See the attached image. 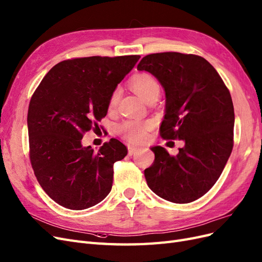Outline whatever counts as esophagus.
<instances>
[{"instance_id": "esophagus-1", "label": "esophagus", "mask_w": 262, "mask_h": 262, "mask_svg": "<svg viewBox=\"0 0 262 262\" xmlns=\"http://www.w3.org/2000/svg\"><path fill=\"white\" fill-rule=\"evenodd\" d=\"M138 150V148L137 147H133V146H129L128 147V154L130 155V156H132L134 153H136Z\"/></svg>"}]
</instances>
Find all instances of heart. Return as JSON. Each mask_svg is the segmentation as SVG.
I'll return each instance as SVG.
<instances>
[{
    "label": "heart",
    "instance_id": "1",
    "mask_svg": "<svg viewBox=\"0 0 262 262\" xmlns=\"http://www.w3.org/2000/svg\"><path fill=\"white\" fill-rule=\"evenodd\" d=\"M131 85L133 90L137 92L139 96L145 102L153 98H158L161 93V86L155 78L147 73L137 74L132 78ZM120 97V89L116 87L112 92L108 100L109 108H114L118 99ZM149 129L148 124H142L136 121H124L120 125V132L122 133L123 138L133 144L143 143L147 139V131Z\"/></svg>",
    "mask_w": 262,
    "mask_h": 262
}]
</instances>
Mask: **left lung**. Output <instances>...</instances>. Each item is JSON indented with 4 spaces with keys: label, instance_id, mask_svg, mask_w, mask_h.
I'll return each mask as SVG.
<instances>
[{
    "label": "left lung",
    "instance_id": "1",
    "mask_svg": "<svg viewBox=\"0 0 262 262\" xmlns=\"http://www.w3.org/2000/svg\"><path fill=\"white\" fill-rule=\"evenodd\" d=\"M138 70L154 75L165 91L161 136L185 142L176 156L162 146L150 148L155 160L144 170L147 186L167 201L192 202L214 186L232 153L235 115L231 94L216 70L199 55L148 54Z\"/></svg>",
    "mask_w": 262,
    "mask_h": 262
}]
</instances>
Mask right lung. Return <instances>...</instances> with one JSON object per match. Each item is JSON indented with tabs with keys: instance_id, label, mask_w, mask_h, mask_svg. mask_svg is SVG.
I'll return each mask as SVG.
<instances>
[{
	"instance_id": "obj_1",
	"label": "right lung",
	"mask_w": 262,
	"mask_h": 262,
	"mask_svg": "<svg viewBox=\"0 0 262 262\" xmlns=\"http://www.w3.org/2000/svg\"><path fill=\"white\" fill-rule=\"evenodd\" d=\"M140 55L62 61L42 78L29 102V157L35 176L53 201L70 210L94 207L113 187L114 164L128 154L110 139L98 152L83 146V134L98 128L112 92Z\"/></svg>"
}]
</instances>
